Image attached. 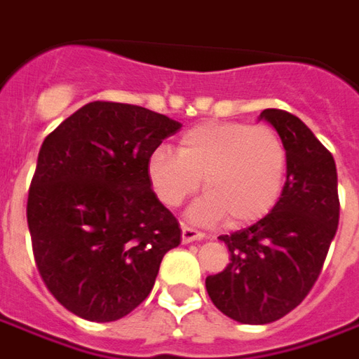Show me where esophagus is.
<instances>
[{
    "label": "esophagus",
    "instance_id": "obj_1",
    "mask_svg": "<svg viewBox=\"0 0 359 359\" xmlns=\"http://www.w3.org/2000/svg\"><path fill=\"white\" fill-rule=\"evenodd\" d=\"M203 236H205V234H203L202 231H196V229H192V226L188 225L182 226V242H184V244H190V242L194 241H203Z\"/></svg>",
    "mask_w": 359,
    "mask_h": 359
}]
</instances>
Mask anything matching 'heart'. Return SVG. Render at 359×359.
Returning <instances> with one entry per match:
<instances>
[{"mask_svg":"<svg viewBox=\"0 0 359 359\" xmlns=\"http://www.w3.org/2000/svg\"><path fill=\"white\" fill-rule=\"evenodd\" d=\"M288 151L280 134L267 125L213 121L180 136L177 154L156 149L148 157L151 192L167 208H177L200 188L208 194L190 217L211 223L226 217L231 226L256 223L275 210L283 196Z\"/></svg>","mask_w":359,"mask_h":359,"instance_id":"1","label":"heart"}]
</instances>
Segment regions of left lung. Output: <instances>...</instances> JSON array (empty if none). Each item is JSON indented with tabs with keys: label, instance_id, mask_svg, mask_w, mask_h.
Masks as SVG:
<instances>
[{
	"label": "left lung",
	"instance_id": "8db88e82",
	"mask_svg": "<svg viewBox=\"0 0 359 359\" xmlns=\"http://www.w3.org/2000/svg\"><path fill=\"white\" fill-rule=\"evenodd\" d=\"M259 118L286 144L283 196L257 223L219 236L231 264L205 278L215 308L248 325L273 323L300 306L323 269L340 211L331 151L288 111L265 109Z\"/></svg>",
	"mask_w": 359,
	"mask_h": 359
}]
</instances>
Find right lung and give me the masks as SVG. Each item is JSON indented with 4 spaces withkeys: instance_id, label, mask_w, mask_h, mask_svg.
I'll use <instances>...</instances> for the list:
<instances>
[{
    "instance_id": "add662e5",
    "label": "right lung",
    "mask_w": 359,
    "mask_h": 359,
    "mask_svg": "<svg viewBox=\"0 0 359 359\" xmlns=\"http://www.w3.org/2000/svg\"><path fill=\"white\" fill-rule=\"evenodd\" d=\"M180 123L140 105L92 102L46 136L27 219L36 267L55 300L88 321H117L148 298L180 244L177 217L146 163Z\"/></svg>"
}]
</instances>
